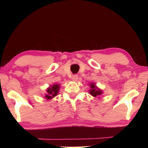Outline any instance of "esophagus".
<instances>
[{
    "instance_id": "esophagus-1",
    "label": "esophagus",
    "mask_w": 148,
    "mask_h": 148,
    "mask_svg": "<svg viewBox=\"0 0 148 148\" xmlns=\"http://www.w3.org/2000/svg\"><path fill=\"white\" fill-rule=\"evenodd\" d=\"M77 78H78V76H77V74H74L72 77V80H73V81H77Z\"/></svg>"
}]
</instances>
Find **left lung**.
Returning a JSON list of instances; mask_svg holds the SVG:
<instances>
[{
  "label": "left lung",
  "instance_id": "1",
  "mask_svg": "<svg viewBox=\"0 0 148 148\" xmlns=\"http://www.w3.org/2000/svg\"><path fill=\"white\" fill-rule=\"evenodd\" d=\"M91 86V89L90 90L89 92H90V94L92 95L93 97H96L97 96H99V95H101L102 94V91L99 89H97V88L95 86V84H91V86Z\"/></svg>",
  "mask_w": 148,
  "mask_h": 148
}]
</instances>
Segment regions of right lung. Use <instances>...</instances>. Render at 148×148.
<instances>
[{
    "label": "right lung",
    "mask_w": 148,
    "mask_h": 148,
    "mask_svg": "<svg viewBox=\"0 0 148 148\" xmlns=\"http://www.w3.org/2000/svg\"><path fill=\"white\" fill-rule=\"evenodd\" d=\"M59 89V85H53L51 87H49L48 89H47V95L45 96V97L47 99H51L53 98V97H56V95L58 93Z\"/></svg>",
    "instance_id": "add662e5"
}]
</instances>
